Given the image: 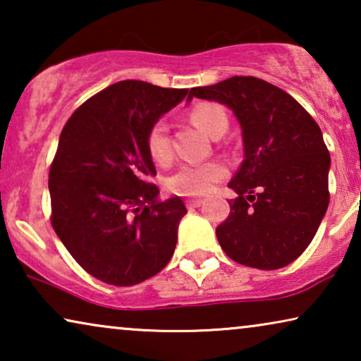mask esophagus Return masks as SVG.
<instances>
[{"instance_id": "1", "label": "esophagus", "mask_w": 361, "mask_h": 361, "mask_svg": "<svg viewBox=\"0 0 361 361\" xmlns=\"http://www.w3.org/2000/svg\"><path fill=\"white\" fill-rule=\"evenodd\" d=\"M202 204H204V200H202V199H189V200H185V205L189 207V209H197V207H200Z\"/></svg>"}]
</instances>
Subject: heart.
<instances>
[{
    "instance_id": "b5f03b06",
    "label": "heart",
    "mask_w": 361,
    "mask_h": 361,
    "mask_svg": "<svg viewBox=\"0 0 361 361\" xmlns=\"http://www.w3.org/2000/svg\"><path fill=\"white\" fill-rule=\"evenodd\" d=\"M190 120L205 131L209 136H214L220 128L228 126L225 111L214 103H199L190 111ZM147 152L151 159L157 164H167L172 157L169 133L164 121H157L149 128L146 137ZM226 167L219 161L209 162H185L172 172L166 179V189L176 195L197 197L205 195L225 179Z\"/></svg>"
}]
</instances>
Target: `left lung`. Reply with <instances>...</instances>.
Masks as SVG:
<instances>
[{
	"mask_svg": "<svg viewBox=\"0 0 361 361\" xmlns=\"http://www.w3.org/2000/svg\"><path fill=\"white\" fill-rule=\"evenodd\" d=\"M219 102L238 120L245 159L228 187L230 215L216 226L228 258L258 269L298 259L329 207L330 154L314 118L289 93L256 77L195 87L192 98Z\"/></svg>",
	"mask_w": 361,
	"mask_h": 361,
	"instance_id": "8db88e82",
	"label": "left lung"
}]
</instances>
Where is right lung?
Segmentation results:
<instances>
[{
	"mask_svg": "<svg viewBox=\"0 0 361 361\" xmlns=\"http://www.w3.org/2000/svg\"><path fill=\"white\" fill-rule=\"evenodd\" d=\"M189 88L113 83L73 111L49 172L52 226L93 278L135 286L169 263L187 209L159 200L146 137Z\"/></svg>",
	"mask_w": 361,
	"mask_h": 361,
	"instance_id": "right-lung-1",
	"label": "right lung"
}]
</instances>
